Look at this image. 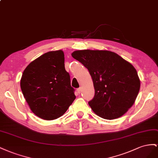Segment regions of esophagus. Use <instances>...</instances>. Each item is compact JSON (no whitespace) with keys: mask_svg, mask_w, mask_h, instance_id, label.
Segmentation results:
<instances>
[{"mask_svg":"<svg viewBox=\"0 0 158 158\" xmlns=\"http://www.w3.org/2000/svg\"><path fill=\"white\" fill-rule=\"evenodd\" d=\"M77 93L80 94L81 92V88L79 87V88H78L77 89Z\"/></svg>","mask_w":158,"mask_h":158,"instance_id":"esophagus-1","label":"esophagus"}]
</instances>
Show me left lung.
I'll return each mask as SVG.
<instances>
[{
  "label": "left lung",
  "mask_w": 158,
  "mask_h": 158,
  "mask_svg": "<svg viewBox=\"0 0 158 158\" xmlns=\"http://www.w3.org/2000/svg\"><path fill=\"white\" fill-rule=\"evenodd\" d=\"M71 56L91 76L95 93L89 105L94 113L107 120L124 115L134 105L140 88L134 66L107 50H78Z\"/></svg>",
  "instance_id": "1"
}]
</instances>
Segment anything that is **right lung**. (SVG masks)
Listing matches in <instances>:
<instances>
[{
	"mask_svg": "<svg viewBox=\"0 0 158 158\" xmlns=\"http://www.w3.org/2000/svg\"><path fill=\"white\" fill-rule=\"evenodd\" d=\"M62 50L43 54L26 67L20 80L22 92L31 110L44 120L61 116L75 99Z\"/></svg>",
	"mask_w": 158,
	"mask_h": 158,
	"instance_id": "1",
	"label": "right lung"
}]
</instances>
